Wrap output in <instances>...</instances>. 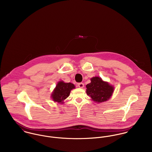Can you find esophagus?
I'll return each mask as SVG.
<instances>
[{
    "label": "esophagus",
    "mask_w": 152,
    "mask_h": 152,
    "mask_svg": "<svg viewBox=\"0 0 152 152\" xmlns=\"http://www.w3.org/2000/svg\"><path fill=\"white\" fill-rule=\"evenodd\" d=\"M78 87H80V88H83L84 87V84L83 83H78Z\"/></svg>",
    "instance_id": "34e87169"
}]
</instances>
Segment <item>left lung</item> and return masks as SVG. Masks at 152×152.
Segmentation results:
<instances>
[{
  "label": "left lung",
  "instance_id": "obj_1",
  "mask_svg": "<svg viewBox=\"0 0 152 152\" xmlns=\"http://www.w3.org/2000/svg\"><path fill=\"white\" fill-rule=\"evenodd\" d=\"M91 83L86 86V92L92 99L97 103L107 101L111 97L114 88L108 82L104 81L101 77H94Z\"/></svg>",
  "mask_w": 152,
  "mask_h": 152
}]
</instances>
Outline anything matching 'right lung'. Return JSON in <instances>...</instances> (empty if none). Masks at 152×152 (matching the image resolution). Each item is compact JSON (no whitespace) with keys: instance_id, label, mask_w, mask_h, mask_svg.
I'll return each instance as SVG.
<instances>
[{"instance_id":"right-lung-1","label":"right lung","mask_w":152,"mask_h":152,"mask_svg":"<svg viewBox=\"0 0 152 152\" xmlns=\"http://www.w3.org/2000/svg\"><path fill=\"white\" fill-rule=\"evenodd\" d=\"M75 87L72 83H65L63 81H59L51 94L53 100L54 102L63 104L64 100L69 96L71 91Z\"/></svg>"}]
</instances>
